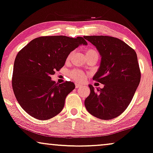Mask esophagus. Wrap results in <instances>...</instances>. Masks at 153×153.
I'll use <instances>...</instances> for the list:
<instances>
[{"label":"esophagus","instance_id":"1","mask_svg":"<svg viewBox=\"0 0 153 153\" xmlns=\"http://www.w3.org/2000/svg\"><path fill=\"white\" fill-rule=\"evenodd\" d=\"M82 85L81 84H80V83H78L76 82L75 83V88H80V87H82Z\"/></svg>","mask_w":153,"mask_h":153}]
</instances>
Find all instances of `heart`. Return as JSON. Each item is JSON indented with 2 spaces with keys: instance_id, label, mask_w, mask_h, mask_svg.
<instances>
[{
  "instance_id": "heart-1",
  "label": "heart",
  "mask_w": 153,
  "mask_h": 153,
  "mask_svg": "<svg viewBox=\"0 0 153 153\" xmlns=\"http://www.w3.org/2000/svg\"><path fill=\"white\" fill-rule=\"evenodd\" d=\"M72 54L73 53H71L68 56L67 59H66L67 61H68L69 60L71 59V56H72ZM92 54H97L98 55L97 52L94 49L86 50L85 51L86 58L89 56L92 55ZM69 75H70V77L73 79V80H74L75 81H78V82H82V81H84L86 78V75L82 71H81L80 70H73L70 73Z\"/></svg>"
}]
</instances>
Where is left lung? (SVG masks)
<instances>
[{"label": "left lung", "mask_w": 153, "mask_h": 153, "mask_svg": "<svg viewBox=\"0 0 153 153\" xmlns=\"http://www.w3.org/2000/svg\"><path fill=\"white\" fill-rule=\"evenodd\" d=\"M101 56L100 66L92 79L104 85L85 100L88 112L102 120L119 117L128 107L140 81L136 51L124 42L109 36H84Z\"/></svg>", "instance_id": "obj_1"}]
</instances>
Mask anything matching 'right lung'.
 I'll return each instance as SVG.
<instances>
[{
  "label": "right lung",
  "instance_id": "add662e5",
  "mask_svg": "<svg viewBox=\"0 0 153 153\" xmlns=\"http://www.w3.org/2000/svg\"><path fill=\"white\" fill-rule=\"evenodd\" d=\"M81 44H88L81 36H41L19 51L13 67L12 85L17 102L28 114L47 120L62 111L65 97L74 90L75 84L71 81L58 84L51 76Z\"/></svg>",
  "mask_w": 153,
  "mask_h": 153
}]
</instances>
